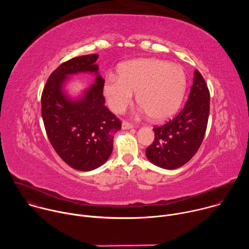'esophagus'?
Wrapping results in <instances>:
<instances>
[{
  "label": "esophagus",
  "instance_id": "1",
  "mask_svg": "<svg viewBox=\"0 0 249 249\" xmlns=\"http://www.w3.org/2000/svg\"><path fill=\"white\" fill-rule=\"evenodd\" d=\"M132 128H134V125L132 123H130L128 121H124L122 123V129H124V130H128V129H132Z\"/></svg>",
  "mask_w": 249,
  "mask_h": 249
}]
</instances>
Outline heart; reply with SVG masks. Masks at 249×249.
I'll return each instance as SVG.
<instances>
[{
	"label": "heart",
	"mask_w": 249,
	"mask_h": 249,
	"mask_svg": "<svg viewBox=\"0 0 249 249\" xmlns=\"http://www.w3.org/2000/svg\"><path fill=\"white\" fill-rule=\"evenodd\" d=\"M186 90V75L181 66L159 59H137L121 65L118 77L108 75L103 93L109 108L123 112L137 100L156 121H163L179 109Z\"/></svg>",
	"instance_id": "obj_1"
}]
</instances>
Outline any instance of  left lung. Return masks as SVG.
Segmentation results:
<instances>
[{"label": "left lung", "mask_w": 249, "mask_h": 249, "mask_svg": "<svg viewBox=\"0 0 249 249\" xmlns=\"http://www.w3.org/2000/svg\"><path fill=\"white\" fill-rule=\"evenodd\" d=\"M209 112L210 91L200 72L195 70L182 110L165 124L154 128L155 140L146 150L148 160L165 169L178 168L188 162L202 144Z\"/></svg>", "instance_id": "1"}]
</instances>
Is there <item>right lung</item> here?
Returning <instances> with one entry per match:
<instances>
[{"mask_svg":"<svg viewBox=\"0 0 249 249\" xmlns=\"http://www.w3.org/2000/svg\"><path fill=\"white\" fill-rule=\"evenodd\" d=\"M97 54L75 57L49 76L41 95V114L50 143L71 167L89 171L102 165L113 150L121 121L104 105V80L98 75ZM94 72L96 83L78 101L70 100L62 85L70 74Z\"/></svg>","mask_w":249,"mask_h":249,"instance_id":"right-lung-1","label":"right lung"}]
</instances>
